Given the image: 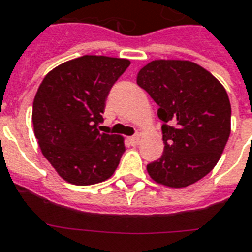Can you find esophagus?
<instances>
[{"instance_id": "1", "label": "esophagus", "mask_w": 252, "mask_h": 252, "mask_svg": "<svg viewBox=\"0 0 252 252\" xmlns=\"http://www.w3.org/2000/svg\"><path fill=\"white\" fill-rule=\"evenodd\" d=\"M129 143H131L132 145H137L139 143H140V136L136 135V136H132V137H129Z\"/></svg>"}]
</instances>
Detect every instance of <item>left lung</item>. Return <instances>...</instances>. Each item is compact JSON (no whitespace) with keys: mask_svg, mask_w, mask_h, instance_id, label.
Masks as SVG:
<instances>
[{"mask_svg":"<svg viewBox=\"0 0 252 252\" xmlns=\"http://www.w3.org/2000/svg\"><path fill=\"white\" fill-rule=\"evenodd\" d=\"M136 83L159 105L164 152L147 165L156 183L184 188L211 172L231 133V104L220 81L187 60H155Z\"/></svg>","mask_w":252,"mask_h":252,"instance_id":"8db88e82","label":"left lung"}]
</instances>
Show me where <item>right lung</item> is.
<instances>
[{
    "label": "right lung",
    "mask_w": 252,
    "mask_h": 252,
    "mask_svg": "<svg viewBox=\"0 0 252 252\" xmlns=\"http://www.w3.org/2000/svg\"><path fill=\"white\" fill-rule=\"evenodd\" d=\"M131 61L83 56L56 66L38 87L32 121L42 155L65 182L107 180L124 154V137L98 131L112 85Z\"/></svg>",
    "instance_id": "obj_1"
}]
</instances>
